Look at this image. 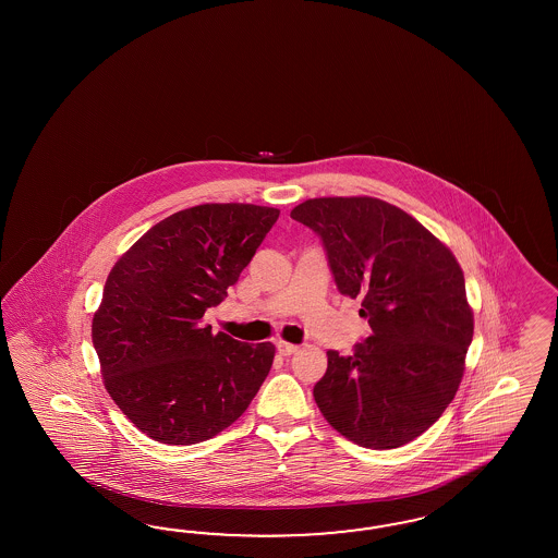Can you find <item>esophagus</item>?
Here are the masks:
<instances>
[{
  "label": "esophagus",
  "mask_w": 558,
  "mask_h": 558,
  "mask_svg": "<svg viewBox=\"0 0 558 558\" xmlns=\"http://www.w3.org/2000/svg\"><path fill=\"white\" fill-rule=\"evenodd\" d=\"M276 350H278V354L280 355H292L294 352H299V345L287 343V341H278V343H276Z\"/></svg>",
  "instance_id": "1"
}]
</instances>
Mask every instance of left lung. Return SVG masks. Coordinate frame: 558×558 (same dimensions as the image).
<instances>
[{
    "mask_svg": "<svg viewBox=\"0 0 558 558\" xmlns=\"http://www.w3.org/2000/svg\"><path fill=\"white\" fill-rule=\"evenodd\" d=\"M290 217L322 239L341 294L360 299L371 338L327 352L313 397L341 436L372 450L422 436L452 403L473 311L452 252L422 222L371 198H313Z\"/></svg>",
    "mask_w": 558,
    "mask_h": 558,
    "instance_id": "1",
    "label": "left lung"
}]
</instances>
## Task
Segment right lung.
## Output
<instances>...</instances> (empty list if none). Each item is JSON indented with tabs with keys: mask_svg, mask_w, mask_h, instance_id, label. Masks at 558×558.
I'll return each mask as SVG.
<instances>
[{
	"mask_svg": "<svg viewBox=\"0 0 558 558\" xmlns=\"http://www.w3.org/2000/svg\"><path fill=\"white\" fill-rule=\"evenodd\" d=\"M280 210L201 204L157 222L108 274L92 341L106 390L136 427L190 446L239 420L266 380L274 345L203 322L252 262Z\"/></svg>",
	"mask_w": 558,
	"mask_h": 558,
	"instance_id": "obj_1",
	"label": "right lung"
}]
</instances>
